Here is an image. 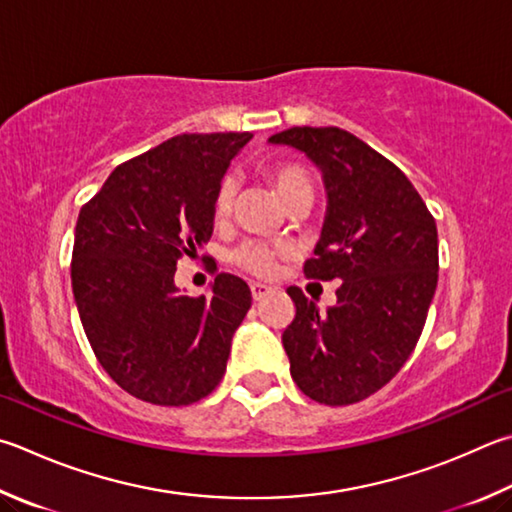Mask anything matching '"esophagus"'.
Returning a JSON list of instances; mask_svg holds the SVG:
<instances>
[{"instance_id":"1","label":"esophagus","mask_w":512,"mask_h":512,"mask_svg":"<svg viewBox=\"0 0 512 512\" xmlns=\"http://www.w3.org/2000/svg\"><path fill=\"white\" fill-rule=\"evenodd\" d=\"M250 293H253V300L259 302V300H264L266 295H271L273 288L266 284H250Z\"/></svg>"}]
</instances>
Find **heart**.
<instances>
[{
    "mask_svg": "<svg viewBox=\"0 0 512 512\" xmlns=\"http://www.w3.org/2000/svg\"><path fill=\"white\" fill-rule=\"evenodd\" d=\"M262 172L268 181L273 183V188L280 194V199L286 203L288 208L297 201H311L313 194V179L309 167L304 163L295 161V159H271L262 165ZM237 199V185L230 176H224L219 181L215 199H212V217H215L217 224H224V221L230 217L232 206H235ZM280 248H273L268 244H262V241H246L244 246L237 248L235 253V262L244 268V271L259 275V277H268L275 271V262L277 255H280Z\"/></svg>",
    "mask_w": 512,
    "mask_h": 512,
    "instance_id": "obj_1",
    "label": "heart"
}]
</instances>
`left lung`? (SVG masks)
<instances>
[{
	"instance_id": "left-lung-1",
	"label": "left lung",
	"mask_w": 512,
	"mask_h": 512,
	"mask_svg": "<svg viewBox=\"0 0 512 512\" xmlns=\"http://www.w3.org/2000/svg\"><path fill=\"white\" fill-rule=\"evenodd\" d=\"M293 145L320 167L329 194L309 280H338V302L288 286L295 318L282 333L291 376L324 405H353L392 380L414 351L439 280V235L421 194L398 167L340 127H291Z\"/></svg>"
}]
</instances>
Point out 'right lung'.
I'll use <instances>...</instances> for the list:
<instances>
[{
	"instance_id": "obj_1",
	"label": "right lung",
	"mask_w": 512,
	"mask_h": 512,
	"mask_svg": "<svg viewBox=\"0 0 512 512\" xmlns=\"http://www.w3.org/2000/svg\"><path fill=\"white\" fill-rule=\"evenodd\" d=\"M248 132L181 134L120 163L82 206L71 257L80 322L102 369L138 401L181 407L224 378L250 288L219 273L210 295L174 286L212 235V199Z\"/></svg>"
}]
</instances>
